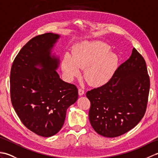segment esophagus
Here are the masks:
<instances>
[{
	"instance_id": "1",
	"label": "esophagus",
	"mask_w": 158,
	"mask_h": 158,
	"mask_svg": "<svg viewBox=\"0 0 158 158\" xmlns=\"http://www.w3.org/2000/svg\"><path fill=\"white\" fill-rule=\"evenodd\" d=\"M84 93H85L84 89H82V88H79V96L83 95V94H84Z\"/></svg>"
}]
</instances>
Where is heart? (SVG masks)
Masks as SVG:
<instances>
[{
  "label": "heart",
  "mask_w": 158,
  "mask_h": 158,
  "mask_svg": "<svg viewBox=\"0 0 158 158\" xmlns=\"http://www.w3.org/2000/svg\"><path fill=\"white\" fill-rule=\"evenodd\" d=\"M109 46L102 42L85 43L77 47L72 57L66 54L62 59V69L69 79L80 75L85 69V79L89 85L99 87L105 85L113 76L117 59L108 53Z\"/></svg>",
  "instance_id": "obj_1"
}]
</instances>
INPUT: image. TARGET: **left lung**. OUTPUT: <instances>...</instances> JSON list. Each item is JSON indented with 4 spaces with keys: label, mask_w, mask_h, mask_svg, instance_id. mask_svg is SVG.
<instances>
[{
    "label": "left lung",
    "mask_w": 158,
    "mask_h": 158,
    "mask_svg": "<svg viewBox=\"0 0 158 158\" xmlns=\"http://www.w3.org/2000/svg\"><path fill=\"white\" fill-rule=\"evenodd\" d=\"M150 79L146 62L134 48L132 54L109 81L87 92L89 119L96 132L114 138L132 130L146 112Z\"/></svg>",
    "instance_id": "left-lung-1"
}]
</instances>
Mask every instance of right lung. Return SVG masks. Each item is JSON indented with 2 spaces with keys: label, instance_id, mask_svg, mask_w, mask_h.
<instances>
[{
  "label": "right lung",
  "instance_id": "obj_1",
  "mask_svg": "<svg viewBox=\"0 0 158 158\" xmlns=\"http://www.w3.org/2000/svg\"><path fill=\"white\" fill-rule=\"evenodd\" d=\"M58 38L49 32L30 40L13 60L10 73V94L17 115L28 130L43 137L61 130L67 109L78 98L76 85L60 78L55 70L58 60L50 56ZM38 64L44 69L35 68Z\"/></svg>",
  "mask_w": 158,
  "mask_h": 158
}]
</instances>
